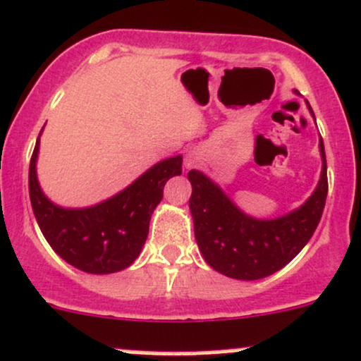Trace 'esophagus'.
<instances>
[{
  "instance_id": "esophagus-1",
  "label": "esophagus",
  "mask_w": 361,
  "mask_h": 361,
  "mask_svg": "<svg viewBox=\"0 0 361 361\" xmlns=\"http://www.w3.org/2000/svg\"><path fill=\"white\" fill-rule=\"evenodd\" d=\"M185 165H188V167H191V165H192V160H191V159L185 160Z\"/></svg>"
}]
</instances>
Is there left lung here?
<instances>
[{"instance_id": "8db88e82", "label": "left lung", "mask_w": 361, "mask_h": 361, "mask_svg": "<svg viewBox=\"0 0 361 361\" xmlns=\"http://www.w3.org/2000/svg\"><path fill=\"white\" fill-rule=\"evenodd\" d=\"M319 147L322 173L317 189L305 204L276 220L247 216L204 173L200 170L188 173L192 184L189 208L194 218V235L202 257L214 271L235 279H261L288 264L305 247L321 221L327 197L322 137Z\"/></svg>"}]
</instances>
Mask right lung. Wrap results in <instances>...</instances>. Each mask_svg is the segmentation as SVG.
<instances>
[{
	"label": "right lung",
	"instance_id": "obj_1",
	"mask_svg": "<svg viewBox=\"0 0 361 361\" xmlns=\"http://www.w3.org/2000/svg\"><path fill=\"white\" fill-rule=\"evenodd\" d=\"M39 137L28 169L32 209L46 240L75 268L92 274L126 269L140 256L148 237L149 218L164 197V188L180 176L182 157L153 165L140 179L111 200L83 209H64L40 191L35 161Z\"/></svg>",
	"mask_w": 361,
	"mask_h": 361
}]
</instances>
